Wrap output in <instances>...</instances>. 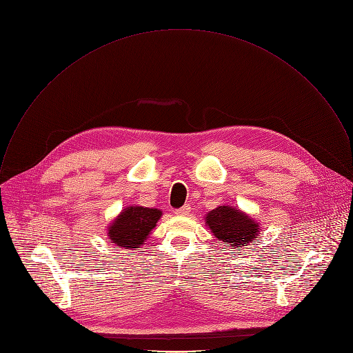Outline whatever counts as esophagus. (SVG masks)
Listing matches in <instances>:
<instances>
[{"mask_svg": "<svg viewBox=\"0 0 353 353\" xmlns=\"http://www.w3.org/2000/svg\"><path fill=\"white\" fill-rule=\"evenodd\" d=\"M189 211H190V205H189V204H185L183 207H181V208H178V210L175 211V214H176V216H188Z\"/></svg>", "mask_w": 353, "mask_h": 353, "instance_id": "esophagus-1", "label": "esophagus"}]
</instances>
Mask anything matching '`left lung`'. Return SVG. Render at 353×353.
Here are the masks:
<instances>
[{
    "label": "left lung",
    "mask_w": 353,
    "mask_h": 353,
    "mask_svg": "<svg viewBox=\"0 0 353 353\" xmlns=\"http://www.w3.org/2000/svg\"><path fill=\"white\" fill-rule=\"evenodd\" d=\"M205 227L231 249L243 248L256 241L260 223L235 205H219L204 216Z\"/></svg>",
    "instance_id": "left-lung-1"
}]
</instances>
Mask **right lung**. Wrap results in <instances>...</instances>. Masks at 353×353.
Here are the masks:
<instances>
[{
    "label": "right lung",
    "instance_id": "1",
    "mask_svg": "<svg viewBox=\"0 0 353 353\" xmlns=\"http://www.w3.org/2000/svg\"><path fill=\"white\" fill-rule=\"evenodd\" d=\"M163 211L153 207L126 205L107 227L111 243L123 249H139L157 225Z\"/></svg>",
    "mask_w": 353,
    "mask_h": 353
}]
</instances>
